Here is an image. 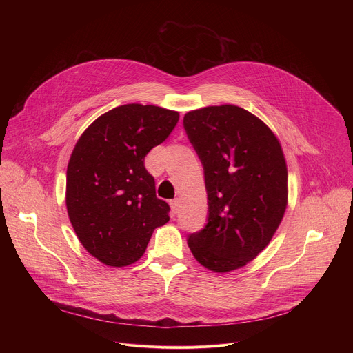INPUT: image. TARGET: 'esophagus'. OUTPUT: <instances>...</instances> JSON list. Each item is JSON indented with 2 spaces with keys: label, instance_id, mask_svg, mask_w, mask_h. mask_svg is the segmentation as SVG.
I'll use <instances>...</instances> for the list:
<instances>
[{
  "label": "esophagus",
  "instance_id": "esophagus-1",
  "mask_svg": "<svg viewBox=\"0 0 353 353\" xmlns=\"http://www.w3.org/2000/svg\"><path fill=\"white\" fill-rule=\"evenodd\" d=\"M169 204H170V208H172V216H176V214H177V211H179V207H180V201H179V198L172 199Z\"/></svg>",
  "mask_w": 353,
  "mask_h": 353
}]
</instances>
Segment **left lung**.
<instances>
[{"label": "left lung", "mask_w": 353, "mask_h": 353, "mask_svg": "<svg viewBox=\"0 0 353 353\" xmlns=\"http://www.w3.org/2000/svg\"><path fill=\"white\" fill-rule=\"evenodd\" d=\"M183 123L208 194V223L188 236V247L214 272L239 270L270 244L285 215L282 146L263 120L234 105L191 110Z\"/></svg>", "instance_id": "8db88e82"}]
</instances>
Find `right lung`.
<instances>
[{"mask_svg": "<svg viewBox=\"0 0 353 353\" xmlns=\"http://www.w3.org/2000/svg\"><path fill=\"white\" fill-rule=\"evenodd\" d=\"M180 114L154 105H123L79 137L67 168L65 204L85 250L109 267L138 261L170 207L155 192L146 154L173 131Z\"/></svg>", "mask_w": 353, "mask_h": 353, "instance_id": "obj_1", "label": "right lung"}]
</instances>
